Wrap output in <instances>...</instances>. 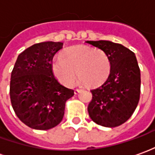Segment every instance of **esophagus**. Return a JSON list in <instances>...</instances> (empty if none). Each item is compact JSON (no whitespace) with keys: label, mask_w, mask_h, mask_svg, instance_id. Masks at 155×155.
<instances>
[{"label":"esophagus","mask_w":155,"mask_h":155,"mask_svg":"<svg viewBox=\"0 0 155 155\" xmlns=\"http://www.w3.org/2000/svg\"><path fill=\"white\" fill-rule=\"evenodd\" d=\"M80 91H81L80 90H74V94H78L80 93Z\"/></svg>","instance_id":"esophagus-1"}]
</instances>
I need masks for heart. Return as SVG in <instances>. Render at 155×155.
Segmentation results:
<instances>
[{
	"label": "heart",
	"mask_w": 155,
	"mask_h": 155,
	"mask_svg": "<svg viewBox=\"0 0 155 155\" xmlns=\"http://www.w3.org/2000/svg\"><path fill=\"white\" fill-rule=\"evenodd\" d=\"M52 69L62 84L70 87L76 77L79 85L99 86L108 78L111 72V61L108 55L101 50L84 45L72 47L56 57Z\"/></svg>",
	"instance_id": "obj_1"
}]
</instances>
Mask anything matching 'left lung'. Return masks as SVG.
Returning a JSON list of instances; mask_svg holds the SVG:
<instances>
[{
	"instance_id": "left-lung-1",
	"label": "left lung",
	"mask_w": 155,
	"mask_h": 155,
	"mask_svg": "<svg viewBox=\"0 0 155 155\" xmlns=\"http://www.w3.org/2000/svg\"><path fill=\"white\" fill-rule=\"evenodd\" d=\"M108 55L111 72L99 87L91 90L88 106L90 119L104 127L126 122L137 107L141 92V73L136 55L121 44L110 41H87Z\"/></svg>"
}]
</instances>
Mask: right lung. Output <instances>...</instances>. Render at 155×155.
Returning <instances> with one entry per match:
<instances>
[{
  "instance_id": "add662e5",
  "label": "right lung",
  "mask_w": 155,
  "mask_h": 155,
  "mask_svg": "<svg viewBox=\"0 0 155 155\" xmlns=\"http://www.w3.org/2000/svg\"><path fill=\"white\" fill-rule=\"evenodd\" d=\"M63 42L44 41L23 51L11 74L10 99L18 118L27 126L46 130L61 123L65 102L74 90L61 85L53 73V58Z\"/></svg>"
}]
</instances>
